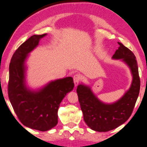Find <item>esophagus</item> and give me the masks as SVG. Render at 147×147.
<instances>
[{
    "instance_id": "esophagus-1",
    "label": "esophagus",
    "mask_w": 147,
    "mask_h": 147,
    "mask_svg": "<svg viewBox=\"0 0 147 147\" xmlns=\"http://www.w3.org/2000/svg\"><path fill=\"white\" fill-rule=\"evenodd\" d=\"M81 80V76L79 74H75L74 76V84H75V86H77L79 84Z\"/></svg>"
}]
</instances>
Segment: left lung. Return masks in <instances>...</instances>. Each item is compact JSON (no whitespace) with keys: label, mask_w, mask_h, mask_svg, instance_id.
Here are the masks:
<instances>
[{"label":"left lung","mask_w":147,"mask_h":147,"mask_svg":"<svg viewBox=\"0 0 147 147\" xmlns=\"http://www.w3.org/2000/svg\"><path fill=\"white\" fill-rule=\"evenodd\" d=\"M113 58L123 61L130 68L133 76L132 85L121 98L113 104L100 102L89 87L80 84L77 93L84 119L88 126L97 132H108L125 123L132 115L138 98L140 80L136 57L121 43Z\"/></svg>","instance_id":"left-lung-1"}]
</instances>
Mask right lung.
I'll use <instances>...</instances> for the list:
<instances>
[{"label":"right lung","instance_id":"add662e5","mask_svg":"<svg viewBox=\"0 0 147 147\" xmlns=\"http://www.w3.org/2000/svg\"><path fill=\"white\" fill-rule=\"evenodd\" d=\"M46 35L31 36L15 51L9 64L8 83L9 98L19 120L26 126L42 132L57 124L61 102L74 87L71 77L51 82L37 92L25 86V60Z\"/></svg>","mask_w":147,"mask_h":147}]
</instances>
